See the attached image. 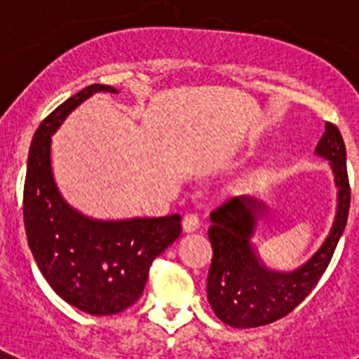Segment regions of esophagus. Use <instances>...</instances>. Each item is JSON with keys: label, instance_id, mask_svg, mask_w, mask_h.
I'll use <instances>...</instances> for the list:
<instances>
[{"label": "esophagus", "instance_id": "1", "mask_svg": "<svg viewBox=\"0 0 359 359\" xmlns=\"http://www.w3.org/2000/svg\"><path fill=\"white\" fill-rule=\"evenodd\" d=\"M182 226L183 231L192 233V231H196L199 228V217L196 214H187L182 221Z\"/></svg>", "mask_w": 359, "mask_h": 359}]
</instances>
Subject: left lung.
I'll return each mask as SVG.
<instances>
[{
	"label": "left lung",
	"instance_id": "1",
	"mask_svg": "<svg viewBox=\"0 0 359 359\" xmlns=\"http://www.w3.org/2000/svg\"><path fill=\"white\" fill-rule=\"evenodd\" d=\"M315 154L331 165L338 205L327 237L302 266L280 271L266 266L261 259L253 237L259 221L268 212L262 199L241 196L212 212L208 239L214 255L207 278L208 302L215 316L231 327H259L290 315L316 286L331 262L351 207L345 144L336 126L325 123Z\"/></svg>",
	"mask_w": 359,
	"mask_h": 359
}]
</instances>
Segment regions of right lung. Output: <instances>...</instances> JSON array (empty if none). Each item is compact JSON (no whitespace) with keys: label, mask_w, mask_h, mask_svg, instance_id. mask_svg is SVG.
I'll return each instance as SVG.
<instances>
[{"label":"right lung","mask_w":359,"mask_h":359,"mask_svg":"<svg viewBox=\"0 0 359 359\" xmlns=\"http://www.w3.org/2000/svg\"><path fill=\"white\" fill-rule=\"evenodd\" d=\"M95 93L118 90L88 86L37 128L28 152L23 215L28 246L50 287L73 307L106 316L142 297L152 261L182 233V217L95 219L62 198L53 177L52 136Z\"/></svg>","instance_id":"add662e5"}]
</instances>
